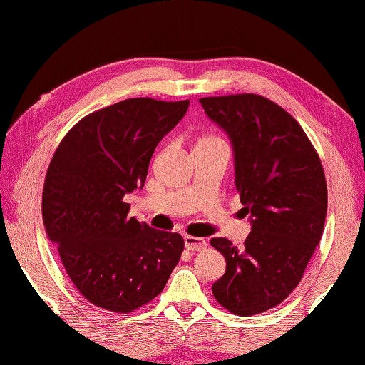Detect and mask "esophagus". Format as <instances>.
<instances>
[{
  "instance_id": "1",
  "label": "esophagus",
  "mask_w": 365,
  "mask_h": 365,
  "mask_svg": "<svg viewBox=\"0 0 365 365\" xmlns=\"http://www.w3.org/2000/svg\"><path fill=\"white\" fill-rule=\"evenodd\" d=\"M183 238H185V247H187L188 251H200L207 246V242L204 238L192 237V235H185Z\"/></svg>"
}]
</instances>
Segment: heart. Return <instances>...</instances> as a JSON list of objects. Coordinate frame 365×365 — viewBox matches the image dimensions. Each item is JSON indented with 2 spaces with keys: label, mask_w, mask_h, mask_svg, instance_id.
I'll return each mask as SVG.
<instances>
[{
  "label": "heart",
  "mask_w": 365,
  "mask_h": 365,
  "mask_svg": "<svg viewBox=\"0 0 365 365\" xmlns=\"http://www.w3.org/2000/svg\"><path fill=\"white\" fill-rule=\"evenodd\" d=\"M208 141H221V139L216 138V136H205V138L200 139L199 143H208Z\"/></svg>",
  "instance_id": "b5f03b06"
}]
</instances>
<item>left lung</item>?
<instances>
[{
  "mask_svg": "<svg viewBox=\"0 0 365 365\" xmlns=\"http://www.w3.org/2000/svg\"><path fill=\"white\" fill-rule=\"evenodd\" d=\"M226 130L235 153V187L252 229L243 247L210 245L226 259L212 285L229 312L250 317L273 309L304 274L324 227L328 188L322 161L297 119L257 94L199 98Z\"/></svg>",
  "mask_w": 365,
  "mask_h": 365,
  "instance_id": "8db88e82",
  "label": "left lung"
}]
</instances>
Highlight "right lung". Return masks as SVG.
Returning a JSON list of instances; mask_svg holds the SVG:
<instances>
[{"label":"right lung","mask_w":365,"mask_h":365,"mask_svg":"<svg viewBox=\"0 0 365 365\" xmlns=\"http://www.w3.org/2000/svg\"><path fill=\"white\" fill-rule=\"evenodd\" d=\"M190 100H122L76 122L45 175L42 218L61 262L91 304L130 314L165 289L185 242L128 218L123 200L145 182L155 147Z\"/></svg>","instance_id":"add662e5"}]
</instances>
